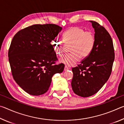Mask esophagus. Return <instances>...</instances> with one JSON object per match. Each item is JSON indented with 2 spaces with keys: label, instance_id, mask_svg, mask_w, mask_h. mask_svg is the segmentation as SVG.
Here are the masks:
<instances>
[{
  "label": "esophagus",
  "instance_id": "1",
  "mask_svg": "<svg viewBox=\"0 0 124 124\" xmlns=\"http://www.w3.org/2000/svg\"><path fill=\"white\" fill-rule=\"evenodd\" d=\"M70 70V68L67 67V66H65L64 68V71H67V70Z\"/></svg>",
  "mask_w": 124,
  "mask_h": 124
}]
</instances>
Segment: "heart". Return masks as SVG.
<instances>
[{
  "instance_id": "b5f03b06",
  "label": "heart",
  "mask_w": 124,
  "mask_h": 124,
  "mask_svg": "<svg viewBox=\"0 0 124 124\" xmlns=\"http://www.w3.org/2000/svg\"><path fill=\"white\" fill-rule=\"evenodd\" d=\"M63 41L67 46H70V54L61 60L67 66H73L80 59L87 58L93 50L95 44V36L91 31H85L78 26L71 27L63 33ZM51 44L56 54L62 57L66 47L62 41L54 39Z\"/></svg>"
}]
</instances>
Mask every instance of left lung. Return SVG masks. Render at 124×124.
<instances>
[{
  "instance_id": "obj_1",
  "label": "left lung",
  "mask_w": 124,
  "mask_h": 124,
  "mask_svg": "<svg viewBox=\"0 0 124 124\" xmlns=\"http://www.w3.org/2000/svg\"><path fill=\"white\" fill-rule=\"evenodd\" d=\"M95 29V44L91 53L72 68L73 91L83 97L92 96L101 89L112 73L115 53L112 39L98 23L90 21Z\"/></svg>"
}]
</instances>
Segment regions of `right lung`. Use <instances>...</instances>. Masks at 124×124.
<instances>
[{
	"instance_id": "right-lung-1",
	"label": "right lung",
	"mask_w": 124,
	"mask_h": 124,
	"mask_svg": "<svg viewBox=\"0 0 124 124\" xmlns=\"http://www.w3.org/2000/svg\"><path fill=\"white\" fill-rule=\"evenodd\" d=\"M62 28L54 24H34L16 33L10 44L8 57L14 79L29 95L47 91L56 73L63 71L51 42Z\"/></svg>"
}]
</instances>
